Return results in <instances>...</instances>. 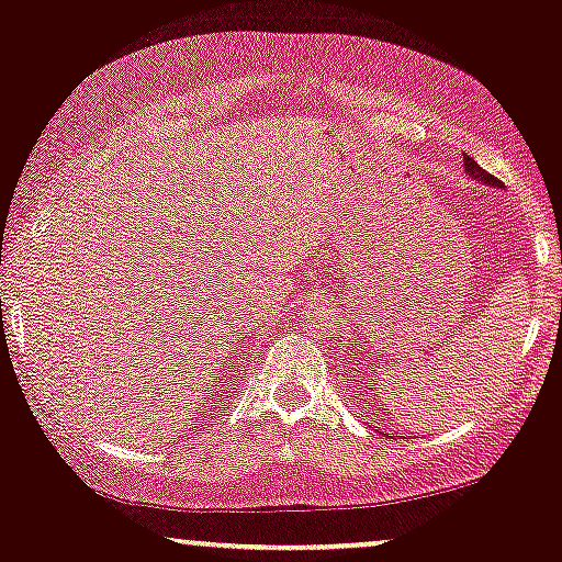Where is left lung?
<instances>
[{
    "label": "left lung",
    "instance_id": "8db88e82",
    "mask_svg": "<svg viewBox=\"0 0 562 562\" xmlns=\"http://www.w3.org/2000/svg\"><path fill=\"white\" fill-rule=\"evenodd\" d=\"M463 165H465V170H469L471 178H479V180H482V182H486V186H499V180L495 178V175L484 172L482 167H479L476 161L471 159V157H463Z\"/></svg>",
    "mask_w": 562,
    "mask_h": 562
}]
</instances>
